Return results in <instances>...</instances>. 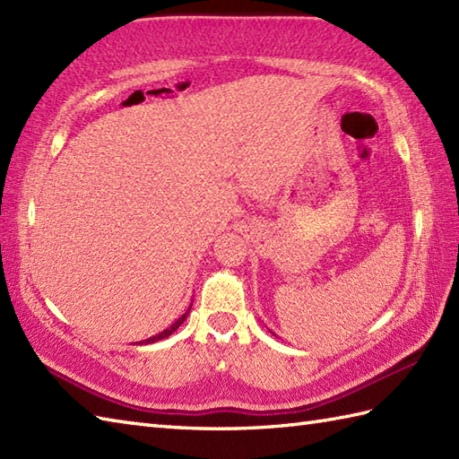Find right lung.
<instances>
[{"instance_id":"1","label":"right lung","mask_w":459,"mask_h":459,"mask_svg":"<svg viewBox=\"0 0 459 459\" xmlns=\"http://www.w3.org/2000/svg\"><path fill=\"white\" fill-rule=\"evenodd\" d=\"M188 312H190V308L180 316V318L177 320V322H172L167 330H162L160 333H157V335H152V338H149V340H145V342H139V343H155V342H160V340H165V338H169V335L172 333V332H177L178 328H180V324L186 320V316H188Z\"/></svg>"}]
</instances>
